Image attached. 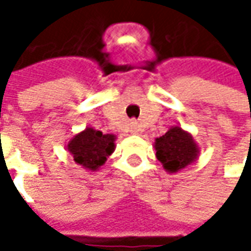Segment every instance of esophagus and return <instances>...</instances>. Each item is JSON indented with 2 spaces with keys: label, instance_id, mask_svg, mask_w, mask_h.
<instances>
[{
  "label": "esophagus",
  "instance_id": "1",
  "mask_svg": "<svg viewBox=\"0 0 251 251\" xmlns=\"http://www.w3.org/2000/svg\"><path fill=\"white\" fill-rule=\"evenodd\" d=\"M138 127H140V126H138V121H135V120L130 121V128L132 132H137V131H138Z\"/></svg>",
  "mask_w": 251,
  "mask_h": 251
}]
</instances>
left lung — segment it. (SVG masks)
Instances as JSON below:
<instances>
[{
  "label": "left lung",
  "instance_id": "left-lung-1",
  "mask_svg": "<svg viewBox=\"0 0 251 251\" xmlns=\"http://www.w3.org/2000/svg\"><path fill=\"white\" fill-rule=\"evenodd\" d=\"M156 158L168 172H178L194 162L198 148L193 137L180 127H173L155 141Z\"/></svg>",
  "mask_w": 251,
  "mask_h": 251
}]
</instances>
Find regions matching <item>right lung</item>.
Segmentation results:
<instances>
[{"label":"right lung","mask_w":251,"mask_h":251,"mask_svg":"<svg viewBox=\"0 0 251 251\" xmlns=\"http://www.w3.org/2000/svg\"><path fill=\"white\" fill-rule=\"evenodd\" d=\"M114 140L116 137L113 134H103L101 131L86 128L70 141L68 151L73 153L74 160L78 165L89 170H96L114 151Z\"/></svg>","instance_id":"1"}]
</instances>
